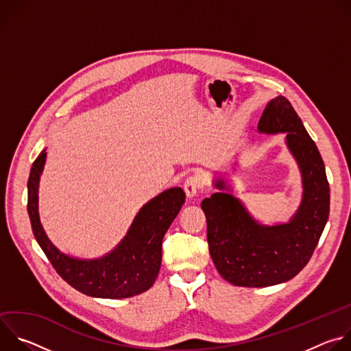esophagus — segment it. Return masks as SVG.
I'll return each mask as SVG.
<instances>
[{
	"label": "esophagus",
	"instance_id": "1",
	"mask_svg": "<svg viewBox=\"0 0 351 351\" xmlns=\"http://www.w3.org/2000/svg\"><path fill=\"white\" fill-rule=\"evenodd\" d=\"M183 189H184L187 198L193 199L194 197H197L198 190L202 189V179H199V176H197V175L189 176L183 184Z\"/></svg>",
	"mask_w": 351,
	"mask_h": 351
}]
</instances>
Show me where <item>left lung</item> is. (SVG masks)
I'll list each match as a JSON object with an SVG mask.
<instances>
[{
	"mask_svg": "<svg viewBox=\"0 0 351 351\" xmlns=\"http://www.w3.org/2000/svg\"><path fill=\"white\" fill-rule=\"evenodd\" d=\"M258 133L286 134L285 143L302 175L303 194L287 222L264 225L233 195L223 176L214 179L218 191L202 203L210 254L221 276L243 287H267L294 278L310 261L329 217L324 161L289 99L283 95L271 99Z\"/></svg>",
	"mask_w": 351,
	"mask_h": 351,
	"instance_id": "obj_1",
	"label": "left lung"
}]
</instances>
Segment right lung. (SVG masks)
Returning a JSON list of instances; mask_svg holds the SVG:
<instances>
[{
  "instance_id": "add662e5",
  "label": "right lung",
  "mask_w": 351,
  "mask_h": 351,
  "mask_svg": "<svg viewBox=\"0 0 351 351\" xmlns=\"http://www.w3.org/2000/svg\"><path fill=\"white\" fill-rule=\"evenodd\" d=\"M45 158L44 148L30 169L27 213L33 234L58 275L83 294L98 298H128L152 287L161 268L162 239L184 204V191L172 187L149 199L108 254L93 260L76 258L56 247L40 222L38 184Z\"/></svg>"
}]
</instances>
